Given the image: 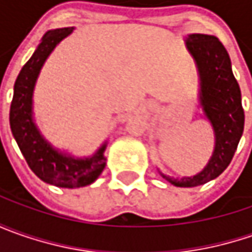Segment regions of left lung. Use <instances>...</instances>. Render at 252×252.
<instances>
[{"mask_svg": "<svg viewBox=\"0 0 252 252\" xmlns=\"http://www.w3.org/2000/svg\"><path fill=\"white\" fill-rule=\"evenodd\" d=\"M187 47L198 67L199 101L215 131V150L208 165L193 177L177 179L161 174L181 188L198 187L218 178L233 160L244 130L241 91L224 46L216 36L193 33L187 37Z\"/></svg>", "mask_w": 252, "mask_h": 252, "instance_id": "left-lung-1", "label": "left lung"}]
</instances>
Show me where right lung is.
<instances>
[{
	"label": "right lung",
	"mask_w": 252,
	"mask_h": 252,
	"mask_svg": "<svg viewBox=\"0 0 252 252\" xmlns=\"http://www.w3.org/2000/svg\"><path fill=\"white\" fill-rule=\"evenodd\" d=\"M74 28L49 31L18 75L14 87V98L9 111V125L19 150L24 154L29 168L39 178L60 188H80L92 184L101 175L106 165L103 151L106 143L90 158H75L56 150L37 130L32 118V96L40 68L54 47Z\"/></svg>",
	"instance_id": "add662e5"
}]
</instances>
